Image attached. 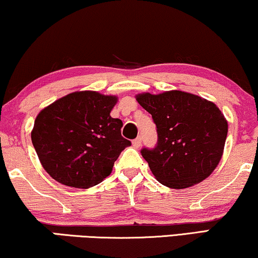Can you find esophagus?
Segmentation results:
<instances>
[{
	"mask_svg": "<svg viewBox=\"0 0 258 258\" xmlns=\"http://www.w3.org/2000/svg\"><path fill=\"white\" fill-rule=\"evenodd\" d=\"M132 145H133V147L139 148V147L141 146V138H140V137H138L137 139H134V140L132 141Z\"/></svg>",
	"mask_w": 258,
	"mask_h": 258,
	"instance_id": "1",
	"label": "esophagus"
}]
</instances>
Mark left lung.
Listing matches in <instances>:
<instances>
[{"label":"left lung","mask_w":258,"mask_h":258,"mask_svg":"<svg viewBox=\"0 0 258 258\" xmlns=\"http://www.w3.org/2000/svg\"><path fill=\"white\" fill-rule=\"evenodd\" d=\"M136 99L157 125L158 145L141 151L159 182L173 189L200 183L222 158L227 119L213 101L172 90L139 93Z\"/></svg>","instance_id":"obj_1"}]
</instances>
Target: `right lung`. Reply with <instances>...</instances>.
Returning a JSON list of instances; mask_svg holds the SVG:
<instances>
[{
	"mask_svg": "<svg viewBox=\"0 0 258 258\" xmlns=\"http://www.w3.org/2000/svg\"><path fill=\"white\" fill-rule=\"evenodd\" d=\"M117 101V96L77 91L39 112L31 141L52 179L90 188L110 175L121 151L131 145L121 137L122 121L110 115Z\"/></svg>",
	"mask_w": 258,
	"mask_h": 258,
	"instance_id": "1",
	"label": "right lung"
}]
</instances>
